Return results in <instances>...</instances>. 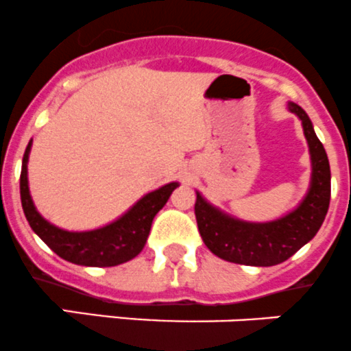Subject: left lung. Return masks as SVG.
Masks as SVG:
<instances>
[{
  "mask_svg": "<svg viewBox=\"0 0 351 351\" xmlns=\"http://www.w3.org/2000/svg\"><path fill=\"white\" fill-rule=\"evenodd\" d=\"M304 125L312 158V183L304 202L281 219L271 223H245L226 216L207 204L200 193L195 217L200 237L217 257L243 266H276L315 237L329 209L331 169L324 145L312 128L311 118L298 104H288Z\"/></svg>",
  "mask_w": 351,
  "mask_h": 351,
  "instance_id": "8db88e82",
  "label": "left lung"
}]
</instances>
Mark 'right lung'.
I'll use <instances>...</instances> for the list:
<instances>
[{
	"mask_svg": "<svg viewBox=\"0 0 351 351\" xmlns=\"http://www.w3.org/2000/svg\"><path fill=\"white\" fill-rule=\"evenodd\" d=\"M29 152L30 142L23 154L22 173H20V199L27 221L54 254L78 266L111 267L123 264L141 254L147 241L152 219L168 202L173 190L178 186V183H168L147 193L120 219L99 230L80 231V233L64 231L47 223L34 207L29 193V183H27Z\"/></svg>",
	"mask_w": 351,
	"mask_h": 351,
	"instance_id": "1",
	"label": "right lung"
}]
</instances>
